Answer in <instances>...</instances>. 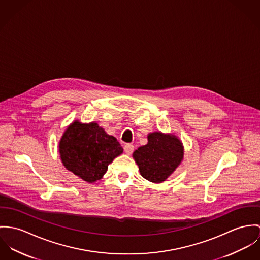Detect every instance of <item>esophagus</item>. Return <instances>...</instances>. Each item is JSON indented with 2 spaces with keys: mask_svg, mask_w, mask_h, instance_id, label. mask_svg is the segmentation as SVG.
<instances>
[{
  "mask_svg": "<svg viewBox=\"0 0 260 260\" xmlns=\"http://www.w3.org/2000/svg\"><path fill=\"white\" fill-rule=\"evenodd\" d=\"M134 148H135V146L132 144H124V146H123L124 152H125L126 154H132L133 151H134Z\"/></svg>",
  "mask_w": 260,
  "mask_h": 260,
  "instance_id": "esophagus-1",
  "label": "esophagus"
}]
</instances>
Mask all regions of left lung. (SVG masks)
Returning <instances> with one entry per match:
<instances>
[{
  "mask_svg": "<svg viewBox=\"0 0 260 260\" xmlns=\"http://www.w3.org/2000/svg\"><path fill=\"white\" fill-rule=\"evenodd\" d=\"M147 144L134 151L133 157L145 179L164 182L183 158V145L173 135L154 132L147 136Z\"/></svg>",
  "mask_w": 260,
  "mask_h": 260,
  "instance_id": "left-lung-1",
  "label": "left lung"
}]
</instances>
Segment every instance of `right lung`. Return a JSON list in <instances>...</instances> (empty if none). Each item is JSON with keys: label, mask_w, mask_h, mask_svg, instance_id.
Instances as JSON below:
<instances>
[{"label": "right lung", "mask_w": 260, "mask_h": 260, "mask_svg": "<svg viewBox=\"0 0 260 260\" xmlns=\"http://www.w3.org/2000/svg\"><path fill=\"white\" fill-rule=\"evenodd\" d=\"M58 148L64 168L90 183L101 179L109 165L123 150L116 138L96 122L82 123L79 120L64 131Z\"/></svg>", "instance_id": "right-lung-1"}]
</instances>
